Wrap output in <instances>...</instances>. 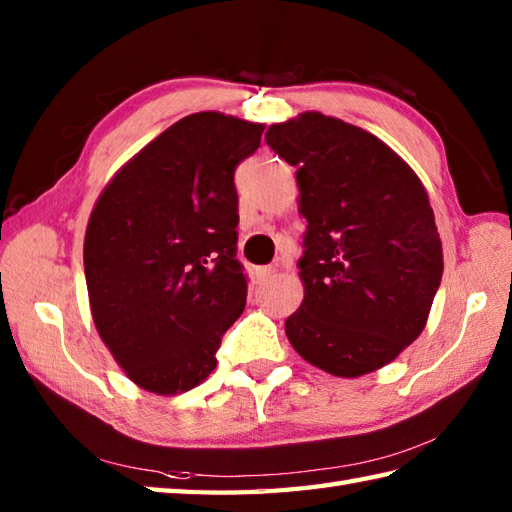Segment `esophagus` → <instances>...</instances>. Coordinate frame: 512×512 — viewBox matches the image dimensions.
Wrapping results in <instances>:
<instances>
[{
    "label": "esophagus",
    "instance_id": "1",
    "mask_svg": "<svg viewBox=\"0 0 512 512\" xmlns=\"http://www.w3.org/2000/svg\"><path fill=\"white\" fill-rule=\"evenodd\" d=\"M277 277V268L275 266H266V268H262L257 273V279L259 281H273Z\"/></svg>",
    "mask_w": 512,
    "mask_h": 512
}]
</instances>
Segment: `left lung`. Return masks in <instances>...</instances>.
I'll return each mask as SVG.
<instances>
[{"label": "left lung", "mask_w": 512, "mask_h": 512, "mask_svg": "<svg viewBox=\"0 0 512 512\" xmlns=\"http://www.w3.org/2000/svg\"><path fill=\"white\" fill-rule=\"evenodd\" d=\"M266 143L297 167L308 220L288 341L328 374L374 372L418 339L440 288L429 195L383 140L339 118L306 112L270 125Z\"/></svg>", "instance_id": "left-lung-1"}]
</instances>
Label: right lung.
<instances>
[{"mask_svg":"<svg viewBox=\"0 0 512 512\" xmlns=\"http://www.w3.org/2000/svg\"><path fill=\"white\" fill-rule=\"evenodd\" d=\"M262 132L220 112L184 116L94 206L83 244L92 317L138 387L169 396L200 385L244 312L235 169Z\"/></svg>","mask_w":512,"mask_h":512,"instance_id":"add662e5","label":"right lung"}]
</instances>
